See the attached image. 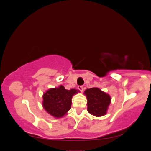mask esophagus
I'll return each mask as SVG.
<instances>
[{
	"mask_svg": "<svg viewBox=\"0 0 151 151\" xmlns=\"http://www.w3.org/2000/svg\"><path fill=\"white\" fill-rule=\"evenodd\" d=\"M78 88V89L80 90V91H81V92H83V89H84V87L83 86H78V88Z\"/></svg>",
	"mask_w": 151,
	"mask_h": 151,
	"instance_id": "esophagus-1",
	"label": "esophagus"
}]
</instances>
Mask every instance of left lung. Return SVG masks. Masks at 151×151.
Returning <instances> with one entry per match:
<instances>
[{
	"label": "left lung",
	"instance_id": "8db88e82",
	"mask_svg": "<svg viewBox=\"0 0 151 151\" xmlns=\"http://www.w3.org/2000/svg\"><path fill=\"white\" fill-rule=\"evenodd\" d=\"M84 95L88 99V111L91 115L99 117L106 114L111 103V96L98 88L87 89Z\"/></svg>",
	"mask_w": 151,
	"mask_h": 151
}]
</instances>
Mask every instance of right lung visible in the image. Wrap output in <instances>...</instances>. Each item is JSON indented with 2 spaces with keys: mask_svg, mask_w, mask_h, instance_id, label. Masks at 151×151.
<instances>
[{
  "mask_svg": "<svg viewBox=\"0 0 151 151\" xmlns=\"http://www.w3.org/2000/svg\"><path fill=\"white\" fill-rule=\"evenodd\" d=\"M78 93H80L78 89L67 90L62 85L50 88L43 95V107L54 118H62L66 115L70 109L72 96Z\"/></svg>",
  "mask_w": 151,
  "mask_h": 151,
  "instance_id": "add662e5",
  "label": "right lung"
}]
</instances>
